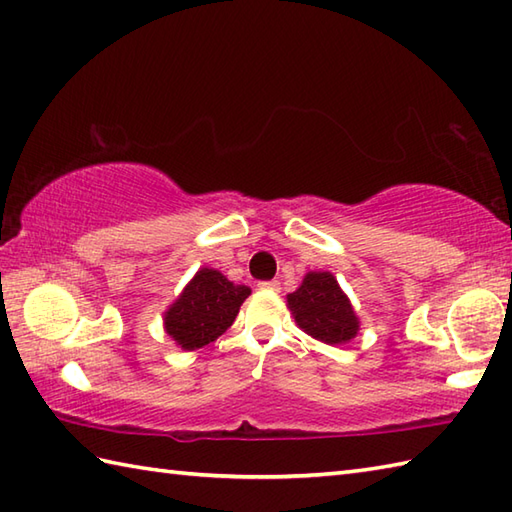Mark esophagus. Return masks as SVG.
<instances>
[{
	"label": "esophagus",
	"instance_id": "obj_1",
	"mask_svg": "<svg viewBox=\"0 0 512 512\" xmlns=\"http://www.w3.org/2000/svg\"><path fill=\"white\" fill-rule=\"evenodd\" d=\"M259 288H262V290H273V292L281 290L279 281H262V284H259Z\"/></svg>",
	"mask_w": 512,
	"mask_h": 512
}]
</instances>
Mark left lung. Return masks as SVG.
Listing matches in <instances>:
<instances>
[{"label":"left lung","mask_w":512,"mask_h":512,"mask_svg":"<svg viewBox=\"0 0 512 512\" xmlns=\"http://www.w3.org/2000/svg\"><path fill=\"white\" fill-rule=\"evenodd\" d=\"M286 301L299 328L321 343H350L361 330L350 297L328 270H310Z\"/></svg>","instance_id":"8db88e82"}]
</instances>
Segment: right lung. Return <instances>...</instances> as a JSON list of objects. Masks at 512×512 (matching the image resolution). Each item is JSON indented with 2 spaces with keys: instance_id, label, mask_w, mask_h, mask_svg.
<instances>
[{
  "instance_id": "right-lung-1",
  "label": "right lung",
  "mask_w": 512,
  "mask_h": 512,
  "mask_svg": "<svg viewBox=\"0 0 512 512\" xmlns=\"http://www.w3.org/2000/svg\"><path fill=\"white\" fill-rule=\"evenodd\" d=\"M248 286H235L220 270L204 266L165 310V332L184 352L200 350L231 328Z\"/></svg>"
}]
</instances>
